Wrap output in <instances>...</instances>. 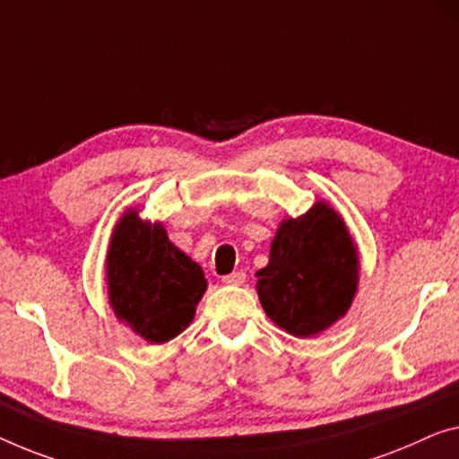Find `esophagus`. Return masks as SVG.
Returning <instances> with one entry per match:
<instances>
[{
  "label": "esophagus",
  "instance_id": "1",
  "mask_svg": "<svg viewBox=\"0 0 459 459\" xmlns=\"http://www.w3.org/2000/svg\"><path fill=\"white\" fill-rule=\"evenodd\" d=\"M245 278H247V273L245 272H232L229 276L222 278L224 284H230V286H241L245 282Z\"/></svg>",
  "mask_w": 459,
  "mask_h": 459
}]
</instances>
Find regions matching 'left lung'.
I'll return each mask as SVG.
<instances>
[{"label": "left lung", "instance_id": "1", "mask_svg": "<svg viewBox=\"0 0 459 459\" xmlns=\"http://www.w3.org/2000/svg\"><path fill=\"white\" fill-rule=\"evenodd\" d=\"M257 295L273 324L297 338L327 330L351 309L359 286V251L330 204L280 222Z\"/></svg>", "mask_w": 459, "mask_h": 459}]
</instances>
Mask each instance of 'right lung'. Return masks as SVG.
Here are the masks:
<instances>
[{
    "instance_id": "1",
    "label": "right lung",
    "mask_w": 459,
    "mask_h": 459,
    "mask_svg": "<svg viewBox=\"0 0 459 459\" xmlns=\"http://www.w3.org/2000/svg\"><path fill=\"white\" fill-rule=\"evenodd\" d=\"M107 284L115 316L150 344L179 336L208 286L200 265L169 241L162 224L142 221L138 210H127L113 230Z\"/></svg>"
}]
</instances>
